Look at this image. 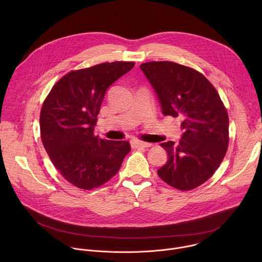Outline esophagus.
<instances>
[{"label":"esophagus","mask_w":262,"mask_h":262,"mask_svg":"<svg viewBox=\"0 0 262 262\" xmlns=\"http://www.w3.org/2000/svg\"><path fill=\"white\" fill-rule=\"evenodd\" d=\"M132 144V147L134 148H138V147H150L151 146V143H147V142H142V141H138V140H133L130 142Z\"/></svg>","instance_id":"1"}]
</instances>
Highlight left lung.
Listing matches in <instances>:
<instances>
[{"label": "left lung", "instance_id": "1", "mask_svg": "<svg viewBox=\"0 0 262 262\" xmlns=\"http://www.w3.org/2000/svg\"><path fill=\"white\" fill-rule=\"evenodd\" d=\"M140 68L157 94L162 113L182 120L179 143L161 144L168 161L158 174L177 190H193L213 175L226 155L227 111L215 88L193 68L169 61L147 62Z\"/></svg>", "mask_w": 262, "mask_h": 262}]
</instances>
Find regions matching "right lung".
<instances>
[{"mask_svg": "<svg viewBox=\"0 0 262 262\" xmlns=\"http://www.w3.org/2000/svg\"><path fill=\"white\" fill-rule=\"evenodd\" d=\"M134 66L117 61L70 71L43 102L45 149L61 175L79 189L91 190L108 181L130 151L127 141L102 140L94 127L106 89Z\"/></svg>", "mask_w": 262, "mask_h": 262, "instance_id": "right-lung-1", "label": "right lung"}]
</instances>
